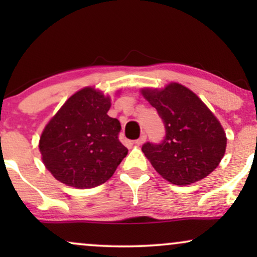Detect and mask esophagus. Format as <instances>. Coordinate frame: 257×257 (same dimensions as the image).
Wrapping results in <instances>:
<instances>
[{
    "label": "esophagus",
    "instance_id": "34e87169",
    "mask_svg": "<svg viewBox=\"0 0 257 257\" xmlns=\"http://www.w3.org/2000/svg\"><path fill=\"white\" fill-rule=\"evenodd\" d=\"M145 140H146V135H145V133H143V134H141V137L139 138V139H137V140H135L134 143L137 144V145H143V144L145 143Z\"/></svg>",
    "mask_w": 257,
    "mask_h": 257
}]
</instances>
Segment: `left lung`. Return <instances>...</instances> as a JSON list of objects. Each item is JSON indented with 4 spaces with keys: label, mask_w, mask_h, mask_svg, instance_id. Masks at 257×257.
Here are the masks:
<instances>
[{
    "label": "left lung",
    "mask_w": 257,
    "mask_h": 257,
    "mask_svg": "<svg viewBox=\"0 0 257 257\" xmlns=\"http://www.w3.org/2000/svg\"><path fill=\"white\" fill-rule=\"evenodd\" d=\"M143 95L166 128L161 143L149 141L141 147L157 173L175 185L208 176L226 150V134L216 117L193 91L179 83L159 91L145 89Z\"/></svg>",
    "instance_id": "obj_1"
}]
</instances>
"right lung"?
Listing matches in <instances>:
<instances>
[{
    "label": "right lung",
    "instance_id": "obj_1",
    "mask_svg": "<svg viewBox=\"0 0 257 257\" xmlns=\"http://www.w3.org/2000/svg\"><path fill=\"white\" fill-rule=\"evenodd\" d=\"M110 99L94 88L69 98L49 120L40 151L55 179L76 188H91L113 175L128 149L119 141L120 123L107 114Z\"/></svg>",
    "mask_w": 257,
    "mask_h": 257
}]
</instances>
